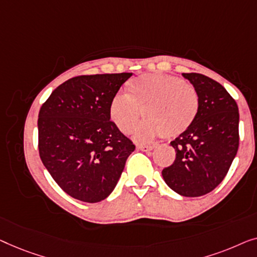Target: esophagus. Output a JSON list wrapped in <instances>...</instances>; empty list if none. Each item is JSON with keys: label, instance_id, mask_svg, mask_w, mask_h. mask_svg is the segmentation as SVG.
I'll return each instance as SVG.
<instances>
[{"label": "esophagus", "instance_id": "34e87169", "mask_svg": "<svg viewBox=\"0 0 257 257\" xmlns=\"http://www.w3.org/2000/svg\"><path fill=\"white\" fill-rule=\"evenodd\" d=\"M137 149L141 151H151L154 149V146H137Z\"/></svg>", "mask_w": 257, "mask_h": 257}]
</instances>
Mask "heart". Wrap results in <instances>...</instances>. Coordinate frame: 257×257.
I'll return each mask as SVG.
<instances>
[{
    "label": "heart",
    "instance_id": "b5f03b06",
    "mask_svg": "<svg viewBox=\"0 0 257 257\" xmlns=\"http://www.w3.org/2000/svg\"><path fill=\"white\" fill-rule=\"evenodd\" d=\"M199 96L196 88L175 75L143 74L129 85L128 94H118L111 101L110 116L123 134L139 123L143 110L147 118L137 128L135 139L146 142L163 135L173 139L185 133L196 120Z\"/></svg>",
    "mask_w": 257,
    "mask_h": 257
}]
</instances>
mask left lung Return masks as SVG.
<instances>
[{"mask_svg":"<svg viewBox=\"0 0 257 257\" xmlns=\"http://www.w3.org/2000/svg\"><path fill=\"white\" fill-rule=\"evenodd\" d=\"M199 96L193 124L171 146L176 160L162 176L170 189L184 197H200L225 178L238 149V108L218 81L200 73H183Z\"/></svg>","mask_w":257,"mask_h":257,"instance_id":"obj_1","label":"left lung"}]
</instances>
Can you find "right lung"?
<instances>
[{
    "instance_id": "1",
    "label": "right lung",
    "mask_w": 257,
    "mask_h": 257,
    "mask_svg": "<svg viewBox=\"0 0 257 257\" xmlns=\"http://www.w3.org/2000/svg\"><path fill=\"white\" fill-rule=\"evenodd\" d=\"M133 73L79 75L51 93L38 114V150L60 189L99 202L113 192L132 141L110 121V104Z\"/></svg>"
}]
</instances>
